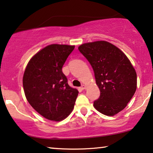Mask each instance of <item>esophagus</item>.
I'll return each instance as SVG.
<instances>
[{"instance_id":"1","label":"esophagus","mask_w":153,"mask_h":153,"mask_svg":"<svg viewBox=\"0 0 153 153\" xmlns=\"http://www.w3.org/2000/svg\"><path fill=\"white\" fill-rule=\"evenodd\" d=\"M81 89L82 90H84V89H86V86L85 85H82L81 86Z\"/></svg>"}]
</instances>
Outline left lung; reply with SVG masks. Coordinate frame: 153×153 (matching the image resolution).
<instances>
[{
    "label": "left lung",
    "mask_w": 153,
    "mask_h": 153,
    "mask_svg": "<svg viewBox=\"0 0 153 153\" xmlns=\"http://www.w3.org/2000/svg\"><path fill=\"white\" fill-rule=\"evenodd\" d=\"M78 50L92 66L100 91L94 107L105 115L117 114L137 89V74L130 60L117 46L105 41L86 43Z\"/></svg>",
    "instance_id": "1"
}]
</instances>
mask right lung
<instances>
[{
	"instance_id": "1",
	"label": "right lung",
	"mask_w": 153,
	"mask_h": 153,
	"mask_svg": "<svg viewBox=\"0 0 153 153\" xmlns=\"http://www.w3.org/2000/svg\"><path fill=\"white\" fill-rule=\"evenodd\" d=\"M74 46L51 44L34 55L23 77L28 102L46 119L59 121L71 112L78 91L68 85L62 66Z\"/></svg>"
}]
</instances>
